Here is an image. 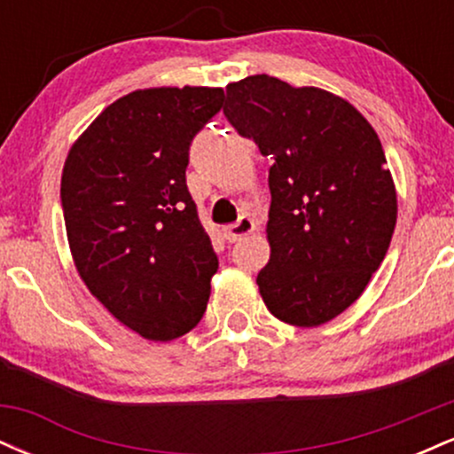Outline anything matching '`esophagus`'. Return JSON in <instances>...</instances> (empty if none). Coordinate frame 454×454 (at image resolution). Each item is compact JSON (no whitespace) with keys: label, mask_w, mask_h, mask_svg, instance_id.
<instances>
[{"label":"esophagus","mask_w":454,"mask_h":454,"mask_svg":"<svg viewBox=\"0 0 454 454\" xmlns=\"http://www.w3.org/2000/svg\"><path fill=\"white\" fill-rule=\"evenodd\" d=\"M249 232H254V220L247 215L239 217V222H234L231 226L223 228V237H226L231 243L241 241V239L247 237Z\"/></svg>","instance_id":"1"}]
</instances>
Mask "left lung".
I'll return each instance as SVG.
<instances>
[{
  "mask_svg": "<svg viewBox=\"0 0 454 454\" xmlns=\"http://www.w3.org/2000/svg\"><path fill=\"white\" fill-rule=\"evenodd\" d=\"M223 114L269 155V311L317 326L346 311L388 252L397 194L382 143L350 102L254 74L226 87Z\"/></svg>",
  "mask_w": 454,
  "mask_h": 454,
  "instance_id": "left-lung-1",
  "label": "left lung"
}]
</instances>
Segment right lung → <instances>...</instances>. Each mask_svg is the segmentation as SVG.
<instances>
[{
  "label": "right lung",
  "mask_w": 454,
  "mask_h": 454,
  "mask_svg": "<svg viewBox=\"0 0 454 454\" xmlns=\"http://www.w3.org/2000/svg\"><path fill=\"white\" fill-rule=\"evenodd\" d=\"M223 90L160 87L119 98L67 153L61 209L91 294L145 340L200 322L217 273L185 184L192 140L220 113Z\"/></svg>",
  "instance_id": "right-lung-1"
}]
</instances>
